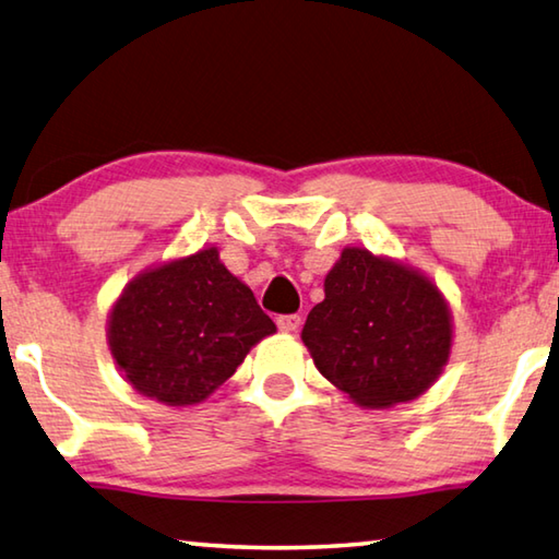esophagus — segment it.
<instances>
[{"instance_id": "1", "label": "esophagus", "mask_w": 559, "mask_h": 559, "mask_svg": "<svg viewBox=\"0 0 559 559\" xmlns=\"http://www.w3.org/2000/svg\"><path fill=\"white\" fill-rule=\"evenodd\" d=\"M302 318L298 313H288V316H278L276 318V325L283 330V333H296V330L300 328Z\"/></svg>"}]
</instances>
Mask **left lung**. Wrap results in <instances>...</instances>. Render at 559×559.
<instances>
[{
	"label": "left lung",
	"instance_id": "obj_1",
	"mask_svg": "<svg viewBox=\"0 0 559 559\" xmlns=\"http://www.w3.org/2000/svg\"><path fill=\"white\" fill-rule=\"evenodd\" d=\"M325 380L362 406L419 396L451 349L441 293L419 273L365 249H345L325 278V300L302 328Z\"/></svg>",
	"mask_w": 559,
	"mask_h": 559
}]
</instances>
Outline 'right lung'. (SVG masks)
I'll return each mask as SVG.
<instances>
[{"mask_svg":"<svg viewBox=\"0 0 559 559\" xmlns=\"http://www.w3.org/2000/svg\"><path fill=\"white\" fill-rule=\"evenodd\" d=\"M276 333L219 251L165 263L130 283L110 313V353L128 382L169 406L224 384L261 337Z\"/></svg>","mask_w":559,"mask_h":559,"instance_id":"1","label":"right lung"}]
</instances>
